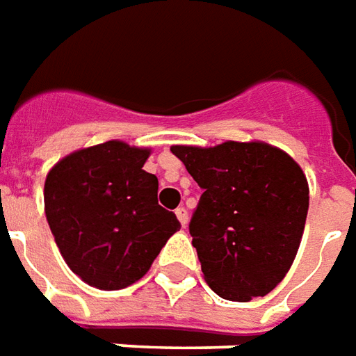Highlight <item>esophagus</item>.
Masks as SVG:
<instances>
[{
    "mask_svg": "<svg viewBox=\"0 0 356 356\" xmlns=\"http://www.w3.org/2000/svg\"><path fill=\"white\" fill-rule=\"evenodd\" d=\"M175 216H177V220L181 221V225H183V227H185V225H186V221H188V212H186L185 208H183V206H181V208H177V210H175Z\"/></svg>",
    "mask_w": 356,
    "mask_h": 356,
    "instance_id": "1",
    "label": "esophagus"
}]
</instances>
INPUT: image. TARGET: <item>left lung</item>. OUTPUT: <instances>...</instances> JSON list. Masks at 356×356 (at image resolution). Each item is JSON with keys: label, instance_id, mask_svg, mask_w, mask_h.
<instances>
[{"label": "left lung", "instance_id": "obj_1", "mask_svg": "<svg viewBox=\"0 0 356 356\" xmlns=\"http://www.w3.org/2000/svg\"><path fill=\"white\" fill-rule=\"evenodd\" d=\"M204 193L188 231L208 285L247 302L282 282L299 250L308 183L299 163L264 143L171 146Z\"/></svg>", "mask_w": 356, "mask_h": 356}]
</instances>
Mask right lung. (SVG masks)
<instances>
[{"mask_svg":"<svg viewBox=\"0 0 356 356\" xmlns=\"http://www.w3.org/2000/svg\"><path fill=\"white\" fill-rule=\"evenodd\" d=\"M148 156L109 140L69 154L46 177V218L59 252L96 289L138 282L181 229L177 216L158 204V177L143 170Z\"/></svg>","mask_w":356,"mask_h":356,"instance_id":"right-lung-1","label":"right lung"}]
</instances>
